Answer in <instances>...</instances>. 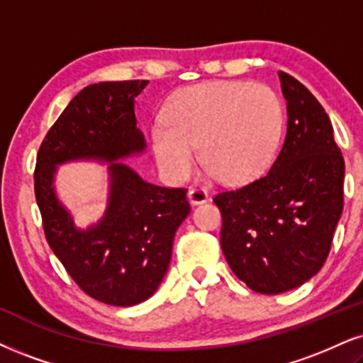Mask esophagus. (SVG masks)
I'll use <instances>...</instances> for the list:
<instances>
[{"label":"esophagus","mask_w":363,"mask_h":363,"mask_svg":"<svg viewBox=\"0 0 363 363\" xmlns=\"http://www.w3.org/2000/svg\"><path fill=\"white\" fill-rule=\"evenodd\" d=\"M189 200L194 205L205 203L208 200V191L202 186H194V189L189 190Z\"/></svg>","instance_id":"34e87169"}]
</instances>
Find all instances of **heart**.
Here are the masks:
<instances>
[{
  "mask_svg": "<svg viewBox=\"0 0 363 363\" xmlns=\"http://www.w3.org/2000/svg\"><path fill=\"white\" fill-rule=\"evenodd\" d=\"M283 129V104L271 87L207 82L173 94L151 143L160 168L174 180L191 173L200 145L208 173L227 183H245L274 160Z\"/></svg>",
  "mask_w": 363,
  "mask_h": 363,
  "instance_id": "b5f03b06",
  "label": "heart"
}]
</instances>
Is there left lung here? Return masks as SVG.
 I'll return each mask as SVG.
<instances>
[{"instance_id":"obj_1","label":"left lung","mask_w":363,"mask_h":363,"mask_svg":"<svg viewBox=\"0 0 363 363\" xmlns=\"http://www.w3.org/2000/svg\"><path fill=\"white\" fill-rule=\"evenodd\" d=\"M288 131L269 172L218 191L220 245L234 274L261 294L298 288L321 269L343 210L345 161L323 106L279 72Z\"/></svg>"}]
</instances>
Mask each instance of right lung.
<instances>
[{"label":"right lung","instance_id":"right-lung-1","mask_svg":"<svg viewBox=\"0 0 363 363\" xmlns=\"http://www.w3.org/2000/svg\"><path fill=\"white\" fill-rule=\"evenodd\" d=\"M147 80L101 82L70 101L40 145L37 199L47 242L84 293L113 306H133L158 289L172 259L173 237L190 212L186 189L143 182L123 163H111L109 207L99 225L74 227L53 194L55 164L77 158L114 161L145 147L134 97Z\"/></svg>","mask_w":363,"mask_h":363}]
</instances>
